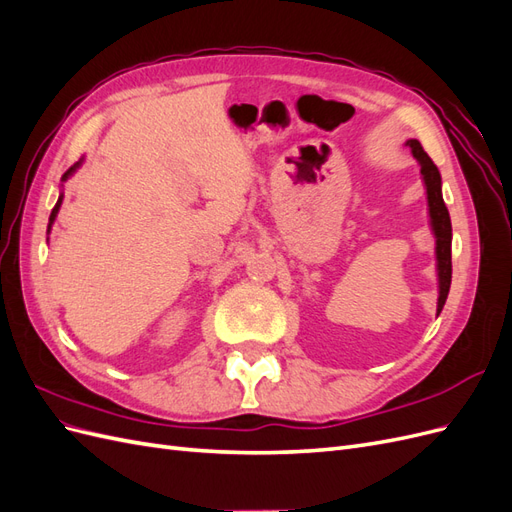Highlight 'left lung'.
Returning <instances> with one entry per match:
<instances>
[{"instance_id":"8db88e82","label":"left lung","mask_w":512,"mask_h":512,"mask_svg":"<svg viewBox=\"0 0 512 512\" xmlns=\"http://www.w3.org/2000/svg\"><path fill=\"white\" fill-rule=\"evenodd\" d=\"M410 147L412 156L416 158L418 166H421V177L427 190V207H429V226L433 237H436V269H438V314L446 303L448 290H451V241H453V228H451V215L444 205L442 198V177L438 166L431 162V158L421 147L416 138L406 141Z\"/></svg>"}]
</instances>
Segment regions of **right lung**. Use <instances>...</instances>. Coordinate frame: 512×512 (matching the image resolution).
<instances>
[{
    "label": "right lung",
    "mask_w": 512,
    "mask_h": 512,
    "mask_svg": "<svg viewBox=\"0 0 512 512\" xmlns=\"http://www.w3.org/2000/svg\"><path fill=\"white\" fill-rule=\"evenodd\" d=\"M83 164V160H79L76 162L74 166H70L66 173H64V177H61V181H68L74 173H76V168H79ZM61 200H64V194H59V198H57V205L53 207V211H51V218H49V228H46V232H51V226H53V222H55V218H57V213H59V207H61Z\"/></svg>",
    "instance_id": "obj_1"
}]
</instances>
